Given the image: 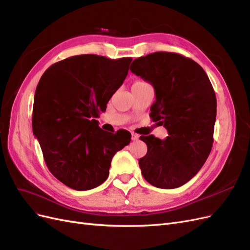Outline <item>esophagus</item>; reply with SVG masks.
I'll list each match as a JSON object with an SVG mask.
<instances>
[{
	"instance_id": "obj_1",
	"label": "esophagus",
	"mask_w": 250,
	"mask_h": 250,
	"mask_svg": "<svg viewBox=\"0 0 250 250\" xmlns=\"http://www.w3.org/2000/svg\"><path fill=\"white\" fill-rule=\"evenodd\" d=\"M139 138H140V137H139L138 134H135V133H132V134H131V140H132V141H138Z\"/></svg>"
}]
</instances>
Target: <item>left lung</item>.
Masks as SVG:
<instances>
[{
  "instance_id": "left-lung-1",
  "label": "left lung",
  "mask_w": 250,
  "mask_h": 250,
  "mask_svg": "<svg viewBox=\"0 0 250 250\" xmlns=\"http://www.w3.org/2000/svg\"><path fill=\"white\" fill-rule=\"evenodd\" d=\"M130 71L154 87L150 117L168 137L142 135L147 154L139 165L144 178L161 188H175L193 178L213 146L217 100L207 73L177 53L155 52L133 60Z\"/></svg>"
}]
</instances>
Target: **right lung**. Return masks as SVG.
I'll return each mask as SVG.
<instances>
[{"label":"right lung","mask_w":250,"mask_h":250,"mask_svg":"<svg viewBox=\"0 0 250 250\" xmlns=\"http://www.w3.org/2000/svg\"><path fill=\"white\" fill-rule=\"evenodd\" d=\"M131 60L72 56L52 64L36 86L33 134L50 172L74 190L103 184L113 155L130 143V132L105 133L96 118L123 84Z\"/></svg>","instance_id":"obj_1"}]
</instances>
